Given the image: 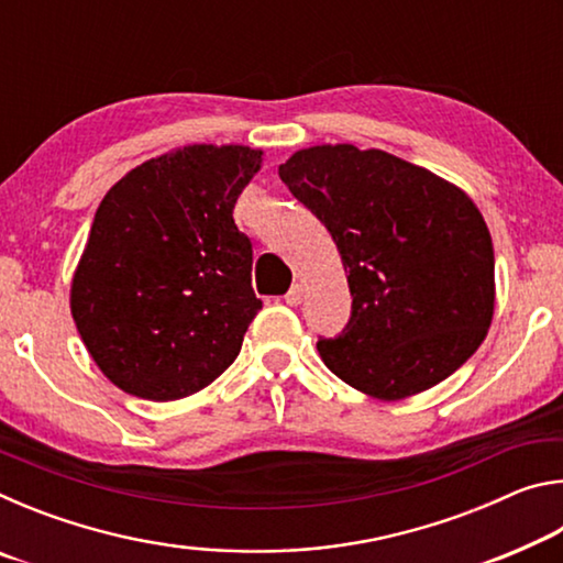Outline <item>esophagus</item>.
Returning <instances> with one entry per match:
<instances>
[{
	"label": "esophagus",
	"mask_w": 563,
	"mask_h": 563,
	"mask_svg": "<svg viewBox=\"0 0 563 563\" xmlns=\"http://www.w3.org/2000/svg\"><path fill=\"white\" fill-rule=\"evenodd\" d=\"M285 302H288L290 308H298V305L302 302V285L300 283H295L288 290V295H285Z\"/></svg>",
	"instance_id": "obj_1"
}]
</instances>
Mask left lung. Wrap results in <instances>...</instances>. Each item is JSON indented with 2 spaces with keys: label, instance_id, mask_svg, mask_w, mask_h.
<instances>
[{
  "label": "left lung",
  "instance_id": "8db88e82",
  "mask_svg": "<svg viewBox=\"0 0 563 563\" xmlns=\"http://www.w3.org/2000/svg\"><path fill=\"white\" fill-rule=\"evenodd\" d=\"M278 176L325 223L345 265L350 320L318 340L342 383L402 399L474 355L494 312V247L464 190L350 144L298 151Z\"/></svg>",
  "mask_w": 563,
  "mask_h": 563
}]
</instances>
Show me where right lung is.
I'll use <instances>...</instances> for the list:
<instances>
[{"label": "right lung", "instance_id": "right-lung-1", "mask_svg": "<svg viewBox=\"0 0 563 563\" xmlns=\"http://www.w3.org/2000/svg\"><path fill=\"white\" fill-rule=\"evenodd\" d=\"M261 151L186 146L123 176L93 216L71 283V316L123 393L168 402L238 357L263 302L253 245L233 208Z\"/></svg>", "mask_w": 563, "mask_h": 563}]
</instances>
